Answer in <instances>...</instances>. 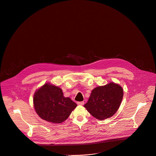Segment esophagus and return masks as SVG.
Instances as JSON below:
<instances>
[{
  "label": "esophagus",
  "instance_id": "esophagus-1",
  "mask_svg": "<svg viewBox=\"0 0 156 156\" xmlns=\"http://www.w3.org/2000/svg\"><path fill=\"white\" fill-rule=\"evenodd\" d=\"M77 105H84V102H83V101H81V102H77Z\"/></svg>",
  "mask_w": 156,
  "mask_h": 156
}]
</instances>
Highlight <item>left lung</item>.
<instances>
[{
    "mask_svg": "<svg viewBox=\"0 0 156 156\" xmlns=\"http://www.w3.org/2000/svg\"><path fill=\"white\" fill-rule=\"evenodd\" d=\"M123 94L122 87L115 83L99 86L92 90L84 107L94 117L99 120L106 119L117 112Z\"/></svg>",
    "mask_w": 156,
    "mask_h": 156,
    "instance_id": "8db88e82",
    "label": "left lung"
}]
</instances>
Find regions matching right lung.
<instances>
[{
	"label": "right lung",
	"instance_id": "right-lung-1",
	"mask_svg": "<svg viewBox=\"0 0 156 156\" xmlns=\"http://www.w3.org/2000/svg\"><path fill=\"white\" fill-rule=\"evenodd\" d=\"M34 105L38 115L44 120L60 124L69 117L77 105L65 98L60 88L45 83L34 96Z\"/></svg>",
	"mask_w": 156,
	"mask_h": 156
}]
</instances>
